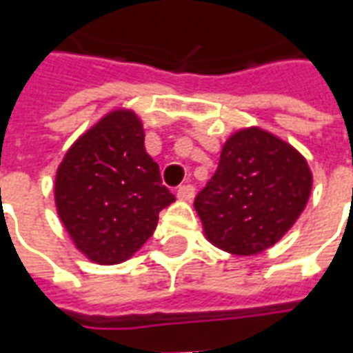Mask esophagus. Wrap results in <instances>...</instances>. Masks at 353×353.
I'll list each match as a JSON object with an SVG mask.
<instances>
[{"label": "esophagus", "instance_id": "obj_1", "mask_svg": "<svg viewBox=\"0 0 353 353\" xmlns=\"http://www.w3.org/2000/svg\"><path fill=\"white\" fill-rule=\"evenodd\" d=\"M192 196H194V187L192 185H181L179 189H177V199L179 200H192Z\"/></svg>", "mask_w": 353, "mask_h": 353}]
</instances>
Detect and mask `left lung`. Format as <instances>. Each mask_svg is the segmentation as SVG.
I'll use <instances>...</instances> for the list:
<instances>
[{
	"mask_svg": "<svg viewBox=\"0 0 353 353\" xmlns=\"http://www.w3.org/2000/svg\"><path fill=\"white\" fill-rule=\"evenodd\" d=\"M310 191L312 172L303 154L252 126L225 141L217 172L196 194L194 208L212 244L255 255L295 225Z\"/></svg>",
	"mask_w": 353,
	"mask_h": 353,
	"instance_id": "left-lung-1",
	"label": "left lung"
}]
</instances>
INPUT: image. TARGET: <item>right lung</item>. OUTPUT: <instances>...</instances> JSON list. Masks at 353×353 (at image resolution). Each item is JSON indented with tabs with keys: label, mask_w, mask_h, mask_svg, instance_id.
Masks as SVG:
<instances>
[{
	"label": "right lung",
	"mask_w": 353,
	"mask_h": 353,
	"mask_svg": "<svg viewBox=\"0 0 353 353\" xmlns=\"http://www.w3.org/2000/svg\"><path fill=\"white\" fill-rule=\"evenodd\" d=\"M143 124L117 109L81 136L60 162L54 200L73 244L98 265L123 263L151 238L176 196L147 154Z\"/></svg>",
	"instance_id": "1"
}]
</instances>
